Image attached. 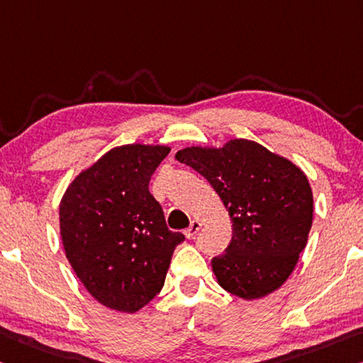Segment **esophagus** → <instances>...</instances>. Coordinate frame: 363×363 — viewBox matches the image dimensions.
<instances>
[{
	"label": "esophagus",
	"mask_w": 363,
	"mask_h": 363,
	"mask_svg": "<svg viewBox=\"0 0 363 363\" xmlns=\"http://www.w3.org/2000/svg\"><path fill=\"white\" fill-rule=\"evenodd\" d=\"M200 228H202V223L200 221H197V220H194L192 223H191V226H189L187 229H186V238L187 239H194L195 238V234H197L199 231H200Z\"/></svg>",
	"instance_id": "esophagus-1"
}]
</instances>
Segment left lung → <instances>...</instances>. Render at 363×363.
<instances>
[{
    "mask_svg": "<svg viewBox=\"0 0 363 363\" xmlns=\"http://www.w3.org/2000/svg\"><path fill=\"white\" fill-rule=\"evenodd\" d=\"M176 160L210 182L231 218V242L211 260L223 289L252 301L283 286L306 249L313 220L303 171L244 139L223 148H184Z\"/></svg>",
    "mask_w": 363,
    "mask_h": 363,
    "instance_id": "left-lung-1",
    "label": "left lung"
}]
</instances>
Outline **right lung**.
I'll return each mask as SVG.
<instances>
[{"instance_id": "1", "label": "right lung", "mask_w": 363, "mask_h": 363, "mask_svg": "<svg viewBox=\"0 0 363 363\" xmlns=\"http://www.w3.org/2000/svg\"><path fill=\"white\" fill-rule=\"evenodd\" d=\"M169 153L163 145H123L80 172L60 205L66 257L96 301L134 313L164 284L172 252L184 234L166 226L148 191Z\"/></svg>"}]
</instances>
